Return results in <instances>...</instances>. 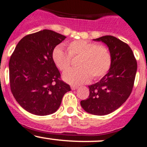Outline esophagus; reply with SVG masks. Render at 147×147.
<instances>
[{"label": "esophagus", "instance_id": "obj_1", "mask_svg": "<svg viewBox=\"0 0 147 147\" xmlns=\"http://www.w3.org/2000/svg\"><path fill=\"white\" fill-rule=\"evenodd\" d=\"M78 86H71V88H72V90H76V89H78Z\"/></svg>", "mask_w": 147, "mask_h": 147}]
</instances>
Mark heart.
Segmentation results:
<instances>
[{
	"instance_id": "b5f03b06",
	"label": "heart",
	"mask_w": 147,
	"mask_h": 147,
	"mask_svg": "<svg viewBox=\"0 0 147 147\" xmlns=\"http://www.w3.org/2000/svg\"><path fill=\"white\" fill-rule=\"evenodd\" d=\"M67 53L61 46L53 49L51 58L56 67L61 71L69 69L72 58H78V68L66 71L63 79L67 83L80 85L90 81L91 77L98 79L106 75L112 64L109 49L103 45L84 40H78L67 44Z\"/></svg>"
}]
</instances>
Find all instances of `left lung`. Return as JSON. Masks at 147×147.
I'll return each instance as SVG.
<instances>
[{
    "label": "left lung",
    "mask_w": 147,
    "mask_h": 147,
    "mask_svg": "<svg viewBox=\"0 0 147 147\" xmlns=\"http://www.w3.org/2000/svg\"><path fill=\"white\" fill-rule=\"evenodd\" d=\"M94 40L108 46L112 64L99 82L88 86L89 97L80 101V105L88 113L106 115L118 109L131 95L137 62L130 46L118 38L105 35Z\"/></svg>",
    "instance_id": "1"
}]
</instances>
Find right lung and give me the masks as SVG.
<instances>
[{"mask_svg": "<svg viewBox=\"0 0 147 147\" xmlns=\"http://www.w3.org/2000/svg\"><path fill=\"white\" fill-rule=\"evenodd\" d=\"M66 37L50 30L24 36L9 60L11 93L19 105L35 115L54 113L70 86L51 58L52 51Z\"/></svg>", "mask_w": 147, "mask_h": 147, "instance_id": "add662e5", "label": "right lung"}]
</instances>
